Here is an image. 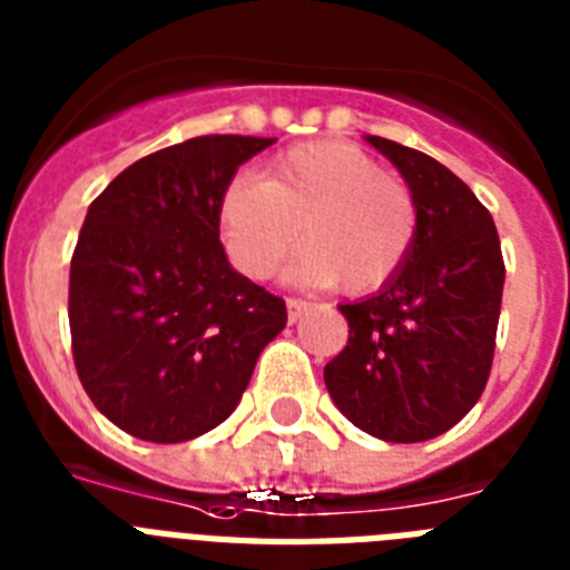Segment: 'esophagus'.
<instances>
[{
    "mask_svg": "<svg viewBox=\"0 0 570 570\" xmlns=\"http://www.w3.org/2000/svg\"><path fill=\"white\" fill-rule=\"evenodd\" d=\"M285 305H288V320H291V323H296V320H299L305 312H308V303H305V299H299V296H288V299H285Z\"/></svg>",
    "mask_w": 570,
    "mask_h": 570,
    "instance_id": "obj_1",
    "label": "esophagus"
}]
</instances>
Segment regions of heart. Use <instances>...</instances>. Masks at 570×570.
<instances>
[{
    "instance_id": "1",
    "label": "heart",
    "mask_w": 570,
    "mask_h": 570,
    "mask_svg": "<svg viewBox=\"0 0 570 570\" xmlns=\"http://www.w3.org/2000/svg\"><path fill=\"white\" fill-rule=\"evenodd\" d=\"M218 233L229 262L250 279H267L305 242L299 276L361 296L404 267L420 204L373 154L323 139L282 150L265 180L235 174L218 197Z\"/></svg>"
}]
</instances>
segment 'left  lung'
I'll return each mask as SVG.
<instances>
[{
    "instance_id": "1",
    "label": "left lung",
    "mask_w": 570,
    "mask_h": 570,
    "mask_svg": "<svg viewBox=\"0 0 570 570\" xmlns=\"http://www.w3.org/2000/svg\"><path fill=\"white\" fill-rule=\"evenodd\" d=\"M420 204V233L393 279L341 305L350 341L323 370L337 411L384 443L445 434L487 387L504 294L495 220L422 150L366 136Z\"/></svg>"
}]
</instances>
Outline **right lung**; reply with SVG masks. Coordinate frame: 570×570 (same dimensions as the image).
Returning a JSON list of instances; mask_svg holds the SVG:
<instances>
[{
	"label": "right lung",
	"instance_id": "obj_1",
	"mask_svg": "<svg viewBox=\"0 0 570 570\" xmlns=\"http://www.w3.org/2000/svg\"><path fill=\"white\" fill-rule=\"evenodd\" d=\"M276 139L195 136L148 154L89 204L69 271L72 358L112 425L186 443L227 420L285 303L233 271L218 197Z\"/></svg>",
	"mask_w": 570,
	"mask_h": 570
}]
</instances>
